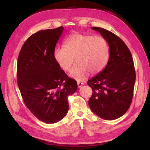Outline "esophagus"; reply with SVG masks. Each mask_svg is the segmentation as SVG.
I'll list each match as a JSON object with an SVG mask.
<instances>
[{"instance_id": "obj_1", "label": "esophagus", "mask_w": 150, "mask_h": 150, "mask_svg": "<svg viewBox=\"0 0 150 150\" xmlns=\"http://www.w3.org/2000/svg\"><path fill=\"white\" fill-rule=\"evenodd\" d=\"M83 84H84L83 83L81 82V81H78V86L79 88H81L82 86H83Z\"/></svg>"}]
</instances>
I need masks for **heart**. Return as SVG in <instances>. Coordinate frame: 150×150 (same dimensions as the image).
<instances>
[{
  "label": "heart",
  "instance_id": "1",
  "mask_svg": "<svg viewBox=\"0 0 150 150\" xmlns=\"http://www.w3.org/2000/svg\"><path fill=\"white\" fill-rule=\"evenodd\" d=\"M54 60L62 70L69 71L75 61L77 64L70 76L78 81L86 78L89 72L97 74L106 67L110 58V47L102 37L74 33L67 38L64 47H57Z\"/></svg>",
  "mask_w": 150,
  "mask_h": 150
}]
</instances>
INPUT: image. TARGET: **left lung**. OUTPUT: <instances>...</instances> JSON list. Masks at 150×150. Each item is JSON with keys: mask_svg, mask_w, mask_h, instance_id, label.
Returning a JSON list of instances; mask_svg holds the SVG:
<instances>
[{"mask_svg": "<svg viewBox=\"0 0 150 150\" xmlns=\"http://www.w3.org/2000/svg\"><path fill=\"white\" fill-rule=\"evenodd\" d=\"M108 43L110 58L106 67L88 81L93 89L88 101L101 118L113 120L128 111L132 101L136 73L132 56L125 43L106 29L93 27Z\"/></svg>", "mask_w": 150, "mask_h": 150, "instance_id": "1", "label": "left lung"}]
</instances>
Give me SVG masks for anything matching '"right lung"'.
Instances as JSON below:
<instances>
[{"instance_id": "right-lung-1", "label": "right lung", "mask_w": 150, "mask_h": 150, "mask_svg": "<svg viewBox=\"0 0 150 150\" xmlns=\"http://www.w3.org/2000/svg\"><path fill=\"white\" fill-rule=\"evenodd\" d=\"M64 28L42 30L22 46L17 66V84L31 112L46 123L60 121L69 110L67 96L78 84L58 66L53 52Z\"/></svg>"}]
</instances>
